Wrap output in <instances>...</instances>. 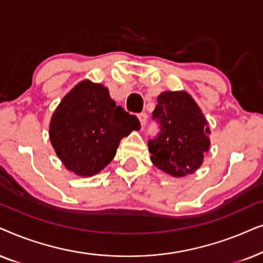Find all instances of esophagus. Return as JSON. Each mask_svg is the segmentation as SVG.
Returning <instances> with one entry per match:
<instances>
[{"label": "esophagus", "instance_id": "esophagus-1", "mask_svg": "<svg viewBox=\"0 0 263 263\" xmlns=\"http://www.w3.org/2000/svg\"><path fill=\"white\" fill-rule=\"evenodd\" d=\"M138 120H139V122H141V125H142V126H143V125H145L146 120H148V115H146L145 113H141V114H138Z\"/></svg>", "mask_w": 263, "mask_h": 263}]
</instances>
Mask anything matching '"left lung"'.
Here are the masks:
<instances>
[{
    "label": "left lung",
    "instance_id": "8db88e82",
    "mask_svg": "<svg viewBox=\"0 0 263 263\" xmlns=\"http://www.w3.org/2000/svg\"><path fill=\"white\" fill-rule=\"evenodd\" d=\"M153 118L159 121L160 134L148 143L152 162L173 177L198 170L211 146V128L190 93L161 92Z\"/></svg>",
    "mask_w": 263,
    "mask_h": 263
}]
</instances>
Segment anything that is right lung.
<instances>
[{
  "label": "right lung",
  "instance_id": "obj_1",
  "mask_svg": "<svg viewBox=\"0 0 263 263\" xmlns=\"http://www.w3.org/2000/svg\"><path fill=\"white\" fill-rule=\"evenodd\" d=\"M138 119L117 106L102 84L82 80L51 115L49 138L64 166L79 177H92L114 159L119 143Z\"/></svg>",
  "mask_w": 263,
  "mask_h": 263
}]
</instances>
